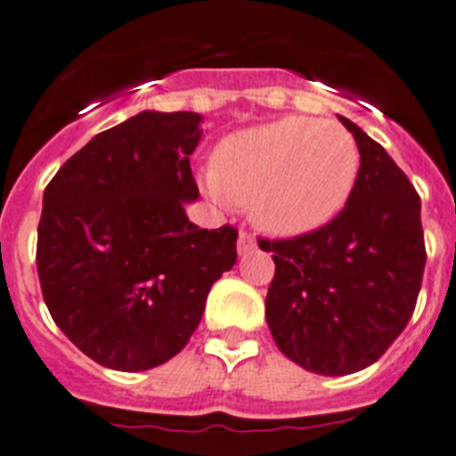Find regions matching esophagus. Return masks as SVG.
<instances>
[{"mask_svg":"<svg viewBox=\"0 0 456 456\" xmlns=\"http://www.w3.org/2000/svg\"><path fill=\"white\" fill-rule=\"evenodd\" d=\"M257 248V240H255V236L250 234V232H243L240 229V234H239V252L240 255H246V252L255 250Z\"/></svg>","mask_w":456,"mask_h":456,"instance_id":"1","label":"esophagus"}]
</instances>
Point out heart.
I'll return each mask as SVG.
<instances>
[{
	"mask_svg": "<svg viewBox=\"0 0 456 456\" xmlns=\"http://www.w3.org/2000/svg\"><path fill=\"white\" fill-rule=\"evenodd\" d=\"M357 175V141L343 125L289 116L222 141L206 190L222 206L248 201L271 234L299 236L338 216Z\"/></svg>",
	"mask_w": 456,
	"mask_h": 456,
	"instance_id": "heart-1",
	"label": "heart"
}]
</instances>
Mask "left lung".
I'll return each mask as SVG.
<instances>
[{
    "mask_svg": "<svg viewBox=\"0 0 456 456\" xmlns=\"http://www.w3.org/2000/svg\"><path fill=\"white\" fill-rule=\"evenodd\" d=\"M340 122L362 155L347 204L313 232L259 239L275 262L266 294L275 346L320 376H347L387 352L411 322L427 264L417 190L378 141Z\"/></svg>",
    "mask_w": 456,
    "mask_h": 456,
    "instance_id": "left-lung-1",
    "label": "left lung"
}]
</instances>
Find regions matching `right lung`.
<instances>
[{"label":"right lung","instance_id":"add662e5","mask_svg":"<svg viewBox=\"0 0 456 456\" xmlns=\"http://www.w3.org/2000/svg\"><path fill=\"white\" fill-rule=\"evenodd\" d=\"M201 116L143 110L97 134L44 192L41 294L55 324L97 364L148 370L194 334L213 282L236 264L232 224L199 229L190 155Z\"/></svg>","mask_w":456,"mask_h":456}]
</instances>
